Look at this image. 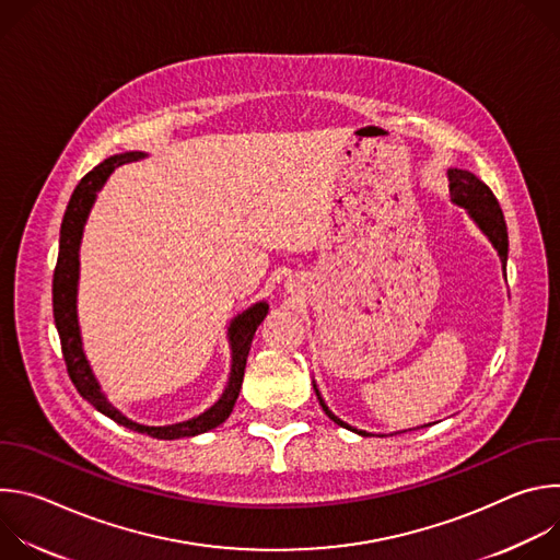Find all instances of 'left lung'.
<instances>
[{"mask_svg": "<svg viewBox=\"0 0 560 560\" xmlns=\"http://www.w3.org/2000/svg\"><path fill=\"white\" fill-rule=\"evenodd\" d=\"M447 182H450V201L465 208V212L469 214V219L478 225V230H481L488 238L490 244L494 246V250L499 253L501 257V264H503V272H505V266H508V248H510V242H508V225H505V217H503V210L494 197V192L478 179L476 175H471L469 171H460V168H450L447 171ZM314 385V392H316V398L318 404H322L324 412L341 428L350 430V432H357L361 436H374L372 432H365V430H359V428H352L350 423L341 421L324 401L322 392H318L316 383L312 381ZM383 436V434H381Z\"/></svg>", "mask_w": 560, "mask_h": 560, "instance_id": "1", "label": "left lung"}]
</instances>
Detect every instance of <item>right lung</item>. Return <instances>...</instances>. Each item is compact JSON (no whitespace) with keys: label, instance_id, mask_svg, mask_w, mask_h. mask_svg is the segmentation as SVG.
<instances>
[{"label":"right lung","instance_id":"obj_1","mask_svg":"<svg viewBox=\"0 0 560 560\" xmlns=\"http://www.w3.org/2000/svg\"><path fill=\"white\" fill-rule=\"evenodd\" d=\"M143 156H145V152H141V150L113 154L77 184L70 201L66 206L61 230H59V257H57L55 277H52V314H55V326H57L59 339H61L63 361H66L70 381L74 383L77 392L82 394L95 410H100L115 423H119L132 432L148 434L152 439L175 441V439H190V436L203 434V432L221 425L230 417V412L236 404L238 389H242V383H244V370H246L250 343H253L255 332L261 326L270 307L266 301H257L248 310L238 312L230 322V326H228L230 376H228L225 389L219 396V401L214 406H210L206 412H201L199 417H192L188 421L173 423V425H143V423H137V421L128 419L126 415H121L108 401V396L102 392V385H100L97 376L93 374V368L86 359L84 343H82V330H79V318H77L79 248H82L84 225L95 206L97 192L104 188V184L115 173V168H119L121 164L139 162V159H143Z\"/></svg>","mask_w":560,"mask_h":560}]
</instances>
